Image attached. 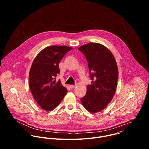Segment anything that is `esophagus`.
Wrapping results in <instances>:
<instances>
[{
    "label": "esophagus",
    "mask_w": 149,
    "mask_h": 149,
    "mask_svg": "<svg viewBox=\"0 0 149 149\" xmlns=\"http://www.w3.org/2000/svg\"><path fill=\"white\" fill-rule=\"evenodd\" d=\"M76 87V86H74V85H70V87L72 89V88H74L75 87Z\"/></svg>",
    "instance_id": "esophagus-1"
}]
</instances>
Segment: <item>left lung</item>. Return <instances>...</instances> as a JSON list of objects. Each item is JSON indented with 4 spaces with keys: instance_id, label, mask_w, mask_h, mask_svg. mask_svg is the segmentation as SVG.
Returning a JSON list of instances; mask_svg holds the SVG:
<instances>
[{
    "instance_id": "1",
    "label": "left lung",
    "mask_w": 149,
    "mask_h": 149,
    "mask_svg": "<svg viewBox=\"0 0 149 149\" xmlns=\"http://www.w3.org/2000/svg\"><path fill=\"white\" fill-rule=\"evenodd\" d=\"M86 56L90 72L91 84L81 99L86 109L91 113L103 110L115 94L118 70L111 52L102 44L90 42L78 48Z\"/></svg>"
}]
</instances>
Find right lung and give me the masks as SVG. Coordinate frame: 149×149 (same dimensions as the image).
Here are the masks:
<instances>
[{
	"label": "right lung",
	"mask_w": 149,
	"mask_h": 149,
	"mask_svg": "<svg viewBox=\"0 0 149 149\" xmlns=\"http://www.w3.org/2000/svg\"><path fill=\"white\" fill-rule=\"evenodd\" d=\"M72 48L52 45L42 49L35 58L29 74L31 92L42 109L54 110L67 93L61 80L56 81L60 73L59 63Z\"/></svg>",
	"instance_id": "1"
}]
</instances>
